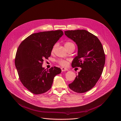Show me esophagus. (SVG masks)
Returning <instances> with one entry per match:
<instances>
[{
	"label": "esophagus",
	"mask_w": 121,
	"mask_h": 121,
	"mask_svg": "<svg viewBox=\"0 0 121 121\" xmlns=\"http://www.w3.org/2000/svg\"><path fill=\"white\" fill-rule=\"evenodd\" d=\"M61 69L62 70V71H68V70L67 69H66V68H64V67H62L61 68Z\"/></svg>",
	"instance_id": "1"
}]
</instances>
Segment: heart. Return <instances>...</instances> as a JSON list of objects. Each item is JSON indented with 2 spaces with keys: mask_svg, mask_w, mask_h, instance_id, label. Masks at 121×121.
I'll return each mask as SVG.
<instances>
[{
  "mask_svg": "<svg viewBox=\"0 0 121 121\" xmlns=\"http://www.w3.org/2000/svg\"><path fill=\"white\" fill-rule=\"evenodd\" d=\"M71 45H74L73 43H71V42H66V43H65V48H67V47ZM57 45L55 44L54 46L53 47V48L52 49V51H53L55 49V48L56 47ZM57 62L59 65H60L62 66H66L68 64V62L67 61L64 60V59H59L58 60H57Z\"/></svg>",
  "mask_w": 121,
  "mask_h": 121,
  "instance_id": "obj_1",
  "label": "heart"
}]
</instances>
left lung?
I'll return each instance as SVG.
<instances>
[{
    "mask_svg": "<svg viewBox=\"0 0 121 121\" xmlns=\"http://www.w3.org/2000/svg\"><path fill=\"white\" fill-rule=\"evenodd\" d=\"M65 34L78 48L72 66L82 68L69 87L77 93L86 92L96 85L102 73L105 62L102 45L97 36L85 30H66Z\"/></svg>",
    "mask_w": 121,
    "mask_h": 121,
    "instance_id": "1",
    "label": "left lung"
}]
</instances>
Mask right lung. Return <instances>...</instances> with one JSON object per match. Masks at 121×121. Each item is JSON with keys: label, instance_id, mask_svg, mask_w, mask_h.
Returning a JSON list of instances; mask_svg holds the SVG:
<instances>
[{"label": "right lung", "instance_id": "add662e5", "mask_svg": "<svg viewBox=\"0 0 121 121\" xmlns=\"http://www.w3.org/2000/svg\"><path fill=\"white\" fill-rule=\"evenodd\" d=\"M63 35L61 30L42 31L30 35L19 45L15 59L19 79L23 86L35 94L49 90L60 68L42 67L43 60L50 56L54 45Z\"/></svg>", "mask_w": 121, "mask_h": 121}]
</instances>
